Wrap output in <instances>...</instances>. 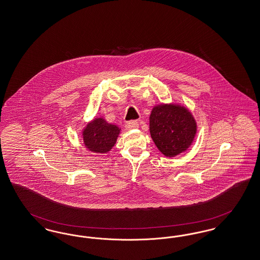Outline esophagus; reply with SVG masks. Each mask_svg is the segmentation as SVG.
Masks as SVG:
<instances>
[{
	"instance_id": "1",
	"label": "esophagus",
	"mask_w": 260,
	"mask_h": 260,
	"mask_svg": "<svg viewBox=\"0 0 260 260\" xmlns=\"http://www.w3.org/2000/svg\"><path fill=\"white\" fill-rule=\"evenodd\" d=\"M138 122L136 121H128L125 124V128L126 129H134V128H137L138 127Z\"/></svg>"
}]
</instances>
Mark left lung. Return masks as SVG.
Listing matches in <instances>:
<instances>
[{"mask_svg": "<svg viewBox=\"0 0 260 260\" xmlns=\"http://www.w3.org/2000/svg\"><path fill=\"white\" fill-rule=\"evenodd\" d=\"M197 122L186 107L158 104L150 115V134L157 149L168 157L187 151L197 135Z\"/></svg>", "mask_w": 260, "mask_h": 260, "instance_id": "8db88e82", "label": "left lung"}]
</instances>
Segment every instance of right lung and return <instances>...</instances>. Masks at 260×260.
I'll return each instance as SVG.
<instances>
[{
	"instance_id": "obj_1",
	"label": "right lung",
	"mask_w": 260,
	"mask_h": 260,
	"mask_svg": "<svg viewBox=\"0 0 260 260\" xmlns=\"http://www.w3.org/2000/svg\"><path fill=\"white\" fill-rule=\"evenodd\" d=\"M121 128L107 123L104 118H94L83 129L84 145L93 152L105 154L115 145Z\"/></svg>"
}]
</instances>
